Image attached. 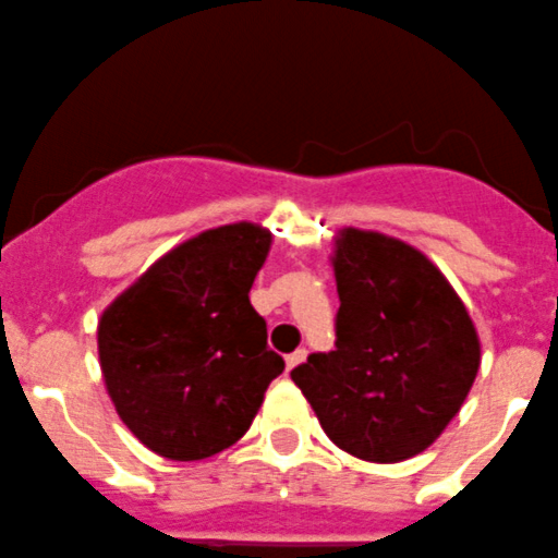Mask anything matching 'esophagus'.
<instances>
[{"label": "esophagus", "instance_id": "obj_1", "mask_svg": "<svg viewBox=\"0 0 558 558\" xmlns=\"http://www.w3.org/2000/svg\"><path fill=\"white\" fill-rule=\"evenodd\" d=\"M304 359H306V350L304 348H299V350H295V353H290L288 359H284V367H288V373H293V369L299 367V364L304 362Z\"/></svg>", "mask_w": 558, "mask_h": 558}]
</instances>
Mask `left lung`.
<instances>
[{
    "mask_svg": "<svg viewBox=\"0 0 558 558\" xmlns=\"http://www.w3.org/2000/svg\"><path fill=\"white\" fill-rule=\"evenodd\" d=\"M337 348L290 373L326 435L353 458L424 452L474 386L480 337L447 276L418 248L344 227L333 248Z\"/></svg>",
    "mask_w": 558,
    "mask_h": 558,
    "instance_id": "1",
    "label": "left lung"
}]
</instances>
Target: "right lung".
Returning <instances> with one entry per match:
<instances>
[{
  "label": "right lung",
  "mask_w": 558,
  "mask_h": 558,
  "mask_svg": "<svg viewBox=\"0 0 558 558\" xmlns=\"http://www.w3.org/2000/svg\"><path fill=\"white\" fill-rule=\"evenodd\" d=\"M252 221L189 238L98 320L106 391L125 427L169 460H203L243 438L282 375L248 290L270 248Z\"/></svg>",
  "instance_id": "add662e5"
}]
</instances>
